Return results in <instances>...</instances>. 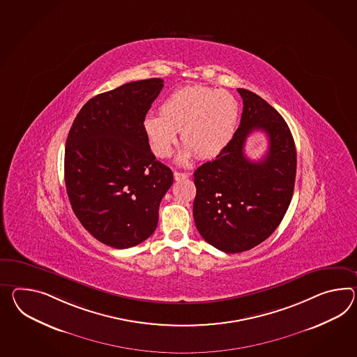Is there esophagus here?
I'll return each instance as SVG.
<instances>
[{
  "mask_svg": "<svg viewBox=\"0 0 357 357\" xmlns=\"http://www.w3.org/2000/svg\"><path fill=\"white\" fill-rule=\"evenodd\" d=\"M190 176L188 173H181V172H174V179L175 181H183V179H187Z\"/></svg>",
  "mask_w": 357,
  "mask_h": 357,
  "instance_id": "1",
  "label": "esophagus"
}]
</instances>
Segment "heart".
<instances>
[{
    "label": "heart",
    "mask_w": 357,
    "mask_h": 357,
    "mask_svg": "<svg viewBox=\"0 0 357 357\" xmlns=\"http://www.w3.org/2000/svg\"><path fill=\"white\" fill-rule=\"evenodd\" d=\"M160 114L143 120L152 152L157 157L170 156L181 131L185 148L178 157L187 164L193 155L210 158L219 155L234 138L238 105L226 91L205 86H185L173 91L160 107Z\"/></svg>",
    "instance_id": "b5f03b06"
}]
</instances>
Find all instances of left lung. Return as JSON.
Wrapping results in <instances>:
<instances>
[{"label": "left lung", "mask_w": 357, "mask_h": 357, "mask_svg": "<svg viewBox=\"0 0 357 357\" xmlns=\"http://www.w3.org/2000/svg\"><path fill=\"white\" fill-rule=\"evenodd\" d=\"M243 109L238 129L214 160L195 172L193 218L202 238L228 254L246 252L281 223L294 192L296 144L282 116L261 96L237 89ZM269 139L268 153L252 162L244 144L252 130Z\"/></svg>", "instance_id": "obj_1"}]
</instances>
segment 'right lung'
Listing matches in <instances>:
<instances>
[{
  "mask_svg": "<svg viewBox=\"0 0 357 357\" xmlns=\"http://www.w3.org/2000/svg\"><path fill=\"white\" fill-rule=\"evenodd\" d=\"M164 87L140 79L91 98L72 123L64 179L81 225L116 249L143 243L156 229L173 172L151 152L143 120Z\"/></svg>",
  "mask_w": 357,
  "mask_h": 357,
  "instance_id": "obj_1",
  "label": "right lung"
}]
</instances>
